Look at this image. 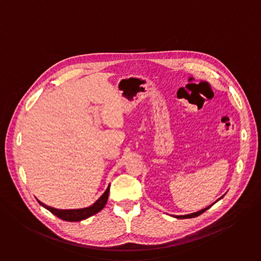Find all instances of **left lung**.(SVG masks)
<instances>
[{
  "label": "left lung",
  "mask_w": 261,
  "mask_h": 261,
  "mask_svg": "<svg viewBox=\"0 0 261 261\" xmlns=\"http://www.w3.org/2000/svg\"><path fill=\"white\" fill-rule=\"evenodd\" d=\"M225 195V194H224ZM224 195L223 196H221L219 199H217L214 203H212L211 205H208V206H206L205 208H202V210H200V211H198V212H195V213H192V214H188V215H180V216H177V215H173L172 217H174V218H176V219H189V218H195V217H197V216H199V215H201L202 213H204L206 210H208L213 204H215L217 201H219L220 199H222L223 197H224Z\"/></svg>",
  "instance_id": "left-lung-1"
}]
</instances>
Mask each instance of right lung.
I'll use <instances>...</instances> for the list:
<instances>
[{"label":"right lung","mask_w":261,"mask_h":261,"mask_svg":"<svg viewBox=\"0 0 261 261\" xmlns=\"http://www.w3.org/2000/svg\"><path fill=\"white\" fill-rule=\"evenodd\" d=\"M108 194H109V186L107 187L106 191L92 205H90L88 207L73 208V210H59V208H55L49 205H46L38 199H37V201L39 202L40 205H42L43 207L48 210L51 214H54L55 216H57L58 218H60L62 220L69 221V222H79V221L88 219L91 216L99 213L105 206L107 199H108Z\"/></svg>","instance_id":"1"}]
</instances>
